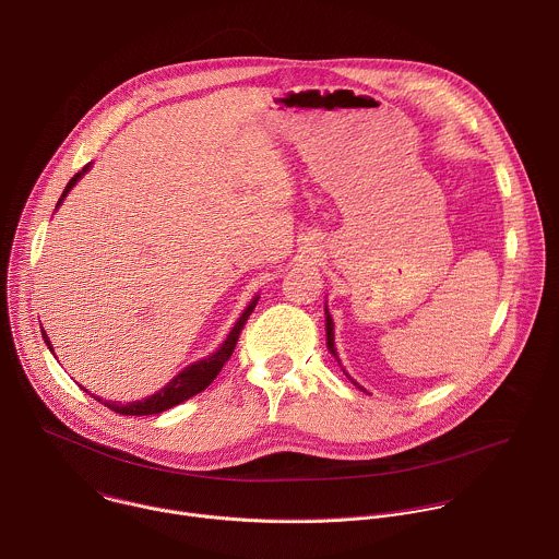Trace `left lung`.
Here are the masks:
<instances>
[{"label": "left lung", "instance_id": "left-lung-1", "mask_svg": "<svg viewBox=\"0 0 559 559\" xmlns=\"http://www.w3.org/2000/svg\"><path fill=\"white\" fill-rule=\"evenodd\" d=\"M324 313H326V346H329V350H331V355L337 359V350H335V333H333V318H331V313H329V309H324ZM340 361V359H337ZM344 374L348 377V372L344 370ZM350 379V377H348ZM353 381V379H350ZM357 388H359V383L357 381H353Z\"/></svg>", "mask_w": 559, "mask_h": 559}]
</instances>
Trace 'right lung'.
Listing matches in <instances>:
<instances>
[{"mask_svg": "<svg viewBox=\"0 0 559 559\" xmlns=\"http://www.w3.org/2000/svg\"><path fill=\"white\" fill-rule=\"evenodd\" d=\"M88 167H91V163L84 165L82 171H78V174L67 182V187H64V191H62V195H60V200H58L56 206H60V202L67 198V193L71 191V187L88 171ZM257 300H259V296L252 298V302H250V305L246 307V311L239 316V320L235 322V326H233V331L228 333V337L224 340V344H222L211 357L200 359V361L187 366L182 372H178V374H176L165 388H160L156 394H152V396H147V399H143V401H132V403L102 401V399L95 396V394H91V396H93L97 403H102L104 407H108V409H112L115 414H121V416H152V414H160V412H165V409H171V407L185 403L187 399L200 394L202 390H206V388L213 383V379L219 374V370L224 368V364L230 359V355H233V350H235V344H237V340H239V333H241L246 320L250 318V313L254 311ZM43 340H45L47 348L53 353V348H51L49 337L45 335V331H43ZM82 390H84V388H82ZM84 392H86V390H84ZM86 394H88V392H86Z\"/></svg>", "mask_w": 559, "mask_h": 559, "instance_id": "add662e5", "label": "right lung"}]
</instances>
